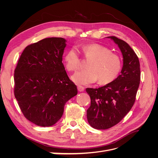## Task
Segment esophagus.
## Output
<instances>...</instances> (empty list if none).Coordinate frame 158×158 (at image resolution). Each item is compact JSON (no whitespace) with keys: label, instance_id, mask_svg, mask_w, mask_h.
Returning <instances> with one entry per match:
<instances>
[{"label":"esophagus","instance_id":"obj_1","mask_svg":"<svg viewBox=\"0 0 158 158\" xmlns=\"http://www.w3.org/2000/svg\"><path fill=\"white\" fill-rule=\"evenodd\" d=\"M78 90L79 91V92H83V91L84 90V87L82 86V85H78Z\"/></svg>","mask_w":158,"mask_h":158}]
</instances>
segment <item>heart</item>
I'll list each match as a JSON object with an SVG mask.
<instances>
[{
    "instance_id": "heart-1",
    "label": "heart",
    "mask_w": 158,
    "mask_h": 158,
    "mask_svg": "<svg viewBox=\"0 0 158 158\" xmlns=\"http://www.w3.org/2000/svg\"><path fill=\"white\" fill-rule=\"evenodd\" d=\"M81 53L89 60L88 69L76 73L72 78L78 84H89L98 80L101 84H107L116 79L122 68L120 56L112 52L108 47L97 44H87L82 47ZM66 70L76 72L81 67V60L74 48L69 49L64 56Z\"/></svg>"
}]
</instances>
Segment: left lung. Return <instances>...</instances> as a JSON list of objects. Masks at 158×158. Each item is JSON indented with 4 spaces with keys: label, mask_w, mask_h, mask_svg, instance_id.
Listing matches in <instances>:
<instances>
[{
    "label": "left lung",
    "mask_w": 158,
    "mask_h": 158,
    "mask_svg": "<svg viewBox=\"0 0 158 158\" xmlns=\"http://www.w3.org/2000/svg\"><path fill=\"white\" fill-rule=\"evenodd\" d=\"M118 45L123 56L121 74L103 87L88 88L91 99L87 110L88 121L91 127L105 130L116 125L130 111L136 100L140 85V69L138 57L125 41L109 36Z\"/></svg>",
    "instance_id": "left-lung-1"
}]
</instances>
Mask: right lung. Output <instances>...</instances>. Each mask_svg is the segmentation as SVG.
Masks as SVG:
<instances>
[{"label": "right lung", "mask_w": 158, "mask_h": 158, "mask_svg": "<svg viewBox=\"0 0 158 158\" xmlns=\"http://www.w3.org/2000/svg\"><path fill=\"white\" fill-rule=\"evenodd\" d=\"M65 42L48 37L27 45L14 70V96L23 116L37 126L55 125L78 94L62 63Z\"/></svg>", "instance_id": "right-lung-1"}]
</instances>
